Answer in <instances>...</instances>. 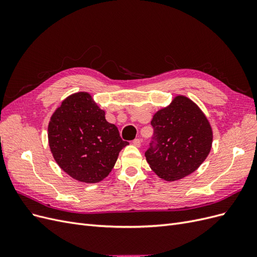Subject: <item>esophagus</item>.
Here are the masks:
<instances>
[{"instance_id": "1", "label": "esophagus", "mask_w": 257, "mask_h": 257, "mask_svg": "<svg viewBox=\"0 0 257 257\" xmlns=\"http://www.w3.org/2000/svg\"><path fill=\"white\" fill-rule=\"evenodd\" d=\"M133 145L135 146V147H141V145H142V139H139V138H136V139H134L133 141Z\"/></svg>"}]
</instances>
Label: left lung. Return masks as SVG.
Listing matches in <instances>:
<instances>
[{
    "label": "left lung",
    "instance_id": "left-lung-1",
    "mask_svg": "<svg viewBox=\"0 0 257 257\" xmlns=\"http://www.w3.org/2000/svg\"><path fill=\"white\" fill-rule=\"evenodd\" d=\"M153 137L145 153L153 172L166 181L191 175L212 146V128L200 108L183 95L154 113Z\"/></svg>",
    "mask_w": 257,
    "mask_h": 257
}]
</instances>
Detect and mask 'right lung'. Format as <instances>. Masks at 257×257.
<instances>
[{"instance_id":"obj_1","label":"right lung","mask_w":257,"mask_h":257,"mask_svg":"<svg viewBox=\"0 0 257 257\" xmlns=\"http://www.w3.org/2000/svg\"><path fill=\"white\" fill-rule=\"evenodd\" d=\"M48 142L58 165L84 183L105 179L128 145L87 92L74 93L57 108L48 124Z\"/></svg>"}]
</instances>
